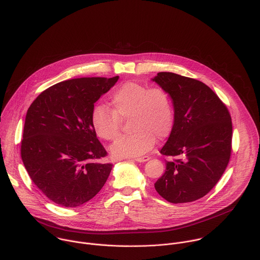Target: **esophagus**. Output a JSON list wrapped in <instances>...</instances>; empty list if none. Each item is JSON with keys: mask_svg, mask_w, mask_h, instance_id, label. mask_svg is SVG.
Wrapping results in <instances>:
<instances>
[{"mask_svg": "<svg viewBox=\"0 0 260 260\" xmlns=\"http://www.w3.org/2000/svg\"><path fill=\"white\" fill-rule=\"evenodd\" d=\"M149 160H150V157H148V156L141 157V158H136V159H135V161H137V162H139V163H144V162H147V161H149Z\"/></svg>", "mask_w": 260, "mask_h": 260, "instance_id": "obj_1", "label": "esophagus"}]
</instances>
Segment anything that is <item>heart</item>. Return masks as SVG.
<instances>
[{"mask_svg": "<svg viewBox=\"0 0 260 260\" xmlns=\"http://www.w3.org/2000/svg\"><path fill=\"white\" fill-rule=\"evenodd\" d=\"M111 110L103 105L92 111L91 121L96 135L107 141L120 133V120L129 117L132 135L119 138L110 147L115 159L137 158L149 152L155 138L168 137L174 124V110L169 94L162 88L127 82L112 92L109 98Z\"/></svg>", "mask_w": 260, "mask_h": 260, "instance_id": "heart-1", "label": "heart"}]
</instances>
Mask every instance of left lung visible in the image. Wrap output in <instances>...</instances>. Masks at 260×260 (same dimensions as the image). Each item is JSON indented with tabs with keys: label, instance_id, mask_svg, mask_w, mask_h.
I'll return each instance as SVG.
<instances>
[{
	"label": "left lung",
	"instance_id": "1",
	"mask_svg": "<svg viewBox=\"0 0 260 260\" xmlns=\"http://www.w3.org/2000/svg\"><path fill=\"white\" fill-rule=\"evenodd\" d=\"M152 81L170 96L174 124L160 153L166 162L155 189L167 202L183 204L205 197L220 180L231 156L232 120L224 103L201 81L161 72Z\"/></svg>",
	"mask_w": 260,
	"mask_h": 260
}]
</instances>
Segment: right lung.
Returning <instances> with one entry per match:
<instances>
[{"label": "right lung", "mask_w": 260, "mask_h": 260, "mask_svg": "<svg viewBox=\"0 0 260 260\" xmlns=\"http://www.w3.org/2000/svg\"><path fill=\"white\" fill-rule=\"evenodd\" d=\"M80 78L57 83L27 110L21 158L33 183L56 205L79 207L105 184L112 164L92 126L94 104L118 81Z\"/></svg>", "instance_id": "add662e5"}]
</instances>
